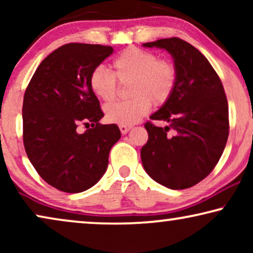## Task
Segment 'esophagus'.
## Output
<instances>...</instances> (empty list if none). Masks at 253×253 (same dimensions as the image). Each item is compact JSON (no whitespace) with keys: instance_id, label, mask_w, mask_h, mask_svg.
I'll use <instances>...</instances> for the list:
<instances>
[{"instance_id":"34e87169","label":"esophagus","mask_w":253,"mask_h":253,"mask_svg":"<svg viewBox=\"0 0 253 253\" xmlns=\"http://www.w3.org/2000/svg\"><path fill=\"white\" fill-rule=\"evenodd\" d=\"M131 129V126H120V130L121 132H122L123 134L127 133V131H129Z\"/></svg>"}]
</instances>
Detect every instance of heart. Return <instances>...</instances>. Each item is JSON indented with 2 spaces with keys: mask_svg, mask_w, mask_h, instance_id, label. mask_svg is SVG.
<instances>
[{
  "mask_svg": "<svg viewBox=\"0 0 253 253\" xmlns=\"http://www.w3.org/2000/svg\"><path fill=\"white\" fill-rule=\"evenodd\" d=\"M114 74L102 65L89 74L92 92L108 102L116 95V79L121 83L131 82L127 101L113 102L105 107L106 120L120 126H132L150 112L152 101L161 106L170 99L177 83V71L172 62L159 60L152 51L129 47L113 61Z\"/></svg>",
  "mask_w": 253,
  "mask_h": 253,
  "instance_id": "b5f03b06",
  "label": "heart"
}]
</instances>
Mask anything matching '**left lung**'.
Segmentation results:
<instances>
[{"label": "left lung", "mask_w": 253, "mask_h": 253, "mask_svg": "<svg viewBox=\"0 0 253 253\" xmlns=\"http://www.w3.org/2000/svg\"><path fill=\"white\" fill-rule=\"evenodd\" d=\"M167 50L177 71L175 91L145 124L147 143L140 158L145 171L172 190L191 188L213 170L229 133L228 102L219 76L200 51L178 38L143 43Z\"/></svg>", "instance_id": "1"}]
</instances>
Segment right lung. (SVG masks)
Masks as SVG:
<instances>
[{
    "label": "right lung",
    "instance_id": "right-lung-1",
    "mask_svg": "<svg viewBox=\"0 0 253 253\" xmlns=\"http://www.w3.org/2000/svg\"><path fill=\"white\" fill-rule=\"evenodd\" d=\"M113 47L68 43L48 55L34 72L23 101V139L31 164L61 191L92 188L107 170L110 148L121 138L116 124H100V102L89 74ZM92 129L79 134V124Z\"/></svg>",
    "mask_w": 253,
    "mask_h": 253
}]
</instances>
